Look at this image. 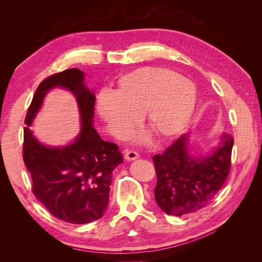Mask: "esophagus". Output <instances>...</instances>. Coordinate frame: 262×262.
<instances>
[{
	"mask_svg": "<svg viewBox=\"0 0 262 262\" xmlns=\"http://www.w3.org/2000/svg\"><path fill=\"white\" fill-rule=\"evenodd\" d=\"M124 158L126 161L132 162V161H136L140 157V155L136 152V150H130V149H126L124 152Z\"/></svg>",
	"mask_w": 262,
	"mask_h": 262,
	"instance_id": "esophagus-1",
	"label": "esophagus"
}]
</instances>
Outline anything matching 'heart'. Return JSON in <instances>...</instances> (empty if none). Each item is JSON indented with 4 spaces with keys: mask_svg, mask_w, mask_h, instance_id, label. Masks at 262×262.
Listing matches in <instances>:
<instances>
[{
    "mask_svg": "<svg viewBox=\"0 0 262 262\" xmlns=\"http://www.w3.org/2000/svg\"><path fill=\"white\" fill-rule=\"evenodd\" d=\"M196 104L193 84L172 71L141 68L123 75L118 89L101 91L97 110L109 131L124 138L139 121V114L162 140L178 136L191 120Z\"/></svg>",
    "mask_w": 262,
    "mask_h": 262,
    "instance_id": "1",
    "label": "heart"
}]
</instances>
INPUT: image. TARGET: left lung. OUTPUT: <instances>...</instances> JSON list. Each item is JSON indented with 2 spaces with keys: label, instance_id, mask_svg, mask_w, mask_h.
<instances>
[{
  "label": "left lung",
  "instance_id": "8db88e82",
  "mask_svg": "<svg viewBox=\"0 0 262 262\" xmlns=\"http://www.w3.org/2000/svg\"><path fill=\"white\" fill-rule=\"evenodd\" d=\"M233 144L231 134L223 133L208 153L196 154L190 144V134H184L163 154L155 155L154 193L158 207L176 216L204 208L228 176Z\"/></svg>",
  "mask_w": 262,
  "mask_h": 262
}]
</instances>
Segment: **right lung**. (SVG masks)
Returning a JSON list of instances; mask_svg holds the SVG:
<instances>
[{
    "label": "right lung",
    "mask_w": 262,
    "mask_h": 262,
    "mask_svg": "<svg viewBox=\"0 0 262 262\" xmlns=\"http://www.w3.org/2000/svg\"><path fill=\"white\" fill-rule=\"evenodd\" d=\"M85 74L70 69L43 80L34 95L25 119L24 162L33 179V192L52 215L71 224L100 219L108 207L113 171L123 163L117 144L105 142L94 128L95 93L85 84ZM54 88L69 90L77 99L81 130L71 144H41L29 128Z\"/></svg>",
    "instance_id": "right-lung-1"
}]
</instances>
